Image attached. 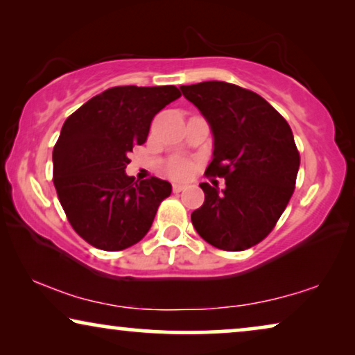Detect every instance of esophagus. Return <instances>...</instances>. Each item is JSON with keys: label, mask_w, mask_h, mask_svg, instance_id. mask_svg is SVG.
<instances>
[{"label": "esophagus", "mask_w": 355, "mask_h": 355, "mask_svg": "<svg viewBox=\"0 0 355 355\" xmlns=\"http://www.w3.org/2000/svg\"><path fill=\"white\" fill-rule=\"evenodd\" d=\"M184 189H186V186H184V184H173V192H182L184 191Z\"/></svg>", "instance_id": "34e87169"}]
</instances>
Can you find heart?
<instances>
[{
  "label": "heart",
  "instance_id": "obj_1",
  "mask_svg": "<svg viewBox=\"0 0 355 355\" xmlns=\"http://www.w3.org/2000/svg\"><path fill=\"white\" fill-rule=\"evenodd\" d=\"M191 169H192L191 163L186 162V159H182V158L173 159V162L168 164V174L171 178H176V179L187 178L189 174H191Z\"/></svg>",
  "mask_w": 355,
  "mask_h": 355
}]
</instances>
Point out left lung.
<instances>
[{"label": "left lung", "mask_w": 355, "mask_h": 355, "mask_svg": "<svg viewBox=\"0 0 355 355\" xmlns=\"http://www.w3.org/2000/svg\"><path fill=\"white\" fill-rule=\"evenodd\" d=\"M181 92L211 129L205 174L226 184L221 191L200 184L205 202L192 211V225L216 249H249L270 234L294 192L300 157L293 130L268 101L239 85L208 80Z\"/></svg>", "instance_id": "1"}]
</instances>
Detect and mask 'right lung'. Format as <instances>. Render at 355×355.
I'll return each instance as SVG.
<instances>
[{
	"label": "right lung",
	"mask_w": 355,
	"mask_h": 355,
	"mask_svg": "<svg viewBox=\"0 0 355 355\" xmlns=\"http://www.w3.org/2000/svg\"><path fill=\"white\" fill-rule=\"evenodd\" d=\"M181 96L178 87H113L62 124L53 148V182L71 226L96 249L123 250L152 227L171 184L125 174L134 145L147 140L155 114Z\"/></svg>",
	"instance_id": "right-lung-1"
}]
</instances>
